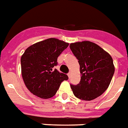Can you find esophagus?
Instances as JSON below:
<instances>
[{
    "label": "esophagus",
    "instance_id": "obj_1",
    "mask_svg": "<svg viewBox=\"0 0 128 128\" xmlns=\"http://www.w3.org/2000/svg\"><path fill=\"white\" fill-rule=\"evenodd\" d=\"M68 77H69V78H70V77H71V76H72V72H69V73H68Z\"/></svg>",
    "mask_w": 128,
    "mask_h": 128
}]
</instances>
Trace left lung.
<instances>
[{"label": "left lung", "mask_w": 128, "mask_h": 128, "mask_svg": "<svg viewBox=\"0 0 128 128\" xmlns=\"http://www.w3.org/2000/svg\"><path fill=\"white\" fill-rule=\"evenodd\" d=\"M72 52L80 65V81L71 84L74 95L90 101L100 96L108 87L114 72L111 56L95 43L84 41L72 43Z\"/></svg>", "instance_id": "left-lung-1"}]
</instances>
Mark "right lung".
Returning a JSON list of instances; mask_svg holds the SVG:
<instances>
[{"mask_svg":"<svg viewBox=\"0 0 128 128\" xmlns=\"http://www.w3.org/2000/svg\"><path fill=\"white\" fill-rule=\"evenodd\" d=\"M69 44L56 38H49L32 44L21 57V70L27 88L34 96L48 99L54 96L68 76L53 68L57 58Z\"/></svg>","mask_w":128,"mask_h":128,"instance_id":"right-lung-1","label":"right lung"}]
</instances>
